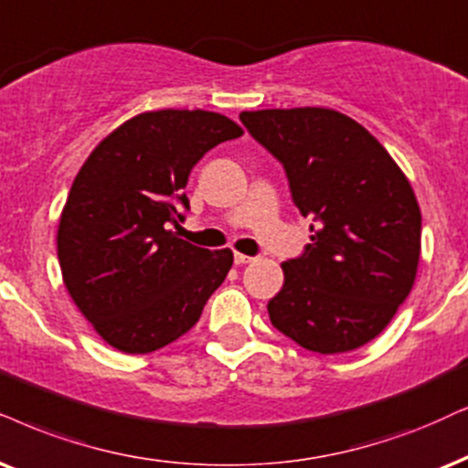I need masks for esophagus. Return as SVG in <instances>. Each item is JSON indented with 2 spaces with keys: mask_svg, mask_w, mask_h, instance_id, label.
I'll use <instances>...</instances> for the list:
<instances>
[{
  "mask_svg": "<svg viewBox=\"0 0 468 468\" xmlns=\"http://www.w3.org/2000/svg\"><path fill=\"white\" fill-rule=\"evenodd\" d=\"M233 259H235V265H244V263L254 261V257H248V254H241V252H235Z\"/></svg>",
  "mask_w": 468,
  "mask_h": 468,
  "instance_id": "esophagus-1",
  "label": "esophagus"
}]
</instances>
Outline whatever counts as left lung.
I'll return each mask as SVG.
<instances>
[{
  "mask_svg": "<svg viewBox=\"0 0 468 468\" xmlns=\"http://www.w3.org/2000/svg\"><path fill=\"white\" fill-rule=\"evenodd\" d=\"M239 121L282 164L300 214L315 220L303 257L281 265L271 324L304 350H356L388 326L415 285L421 209L410 181L336 110H257Z\"/></svg>",
  "mask_w": 468,
  "mask_h": 468,
  "instance_id": "1",
  "label": "left lung"
}]
</instances>
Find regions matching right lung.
<instances>
[{
    "instance_id": "obj_1",
    "label": "right lung",
    "mask_w": 468,
    "mask_h": 468,
    "mask_svg": "<svg viewBox=\"0 0 468 468\" xmlns=\"http://www.w3.org/2000/svg\"><path fill=\"white\" fill-rule=\"evenodd\" d=\"M244 133L205 110L142 112L88 155L58 224L62 281L97 335L149 354L186 335L222 285L233 252L181 239L187 176L207 151Z\"/></svg>"
}]
</instances>
